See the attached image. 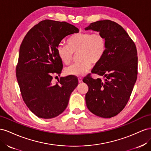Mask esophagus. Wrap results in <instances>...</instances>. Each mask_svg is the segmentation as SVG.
I'll use <instances>...</instances> for the list:
<instances>
[{
  "label": "esophagus",
  "instance_id": "esophagus-1",
  "mask_svg": "<svg viewBox=\"0 0 151 151\" xmlns=\"http://www.w3.org/2000/svg\"><path fill=\"white\" fill-rule=\"evenodd\" d=\"M78 82L79 83H81V81H82V78H81V77H79V78H78Z\"/></svg>",
  "mask_w": 151,
  "mask_h": 151
}]
</instances>
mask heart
Instances as JSON below:
<instances>
[{"mask_svg":"<svg viewBox=\"0 0 151 151\" xmlns=\"http://www.w3.org/2000/svg\"><path fill=\"white\" fill-rule=\"evenodd\" d=\"M67 45L59 44L57 53L59 59L68 65L77 53L78 62L68 67L65 72L68 75L81 76L91 67L101 61L106 49V40L101 32H84L73 34L67 39Z\"/></svg>","mask_w":151,"mask_h":151,"instance_id":"heart-1","label":"heart"}]
</instances>
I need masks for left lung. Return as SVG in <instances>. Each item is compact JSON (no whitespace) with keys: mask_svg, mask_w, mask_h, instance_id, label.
Returning a JSON list of instances; mask_svg holds the SVG:
<instances>
[{"mask_svg":"<svg viewBox=\"0 0 151 151\" xmlns=\"http://www.w3.org/2000/svg\"><path fill=\"white\" fill-rule=\"evenodd\" d=\"M85 29L101 32L106 40L105 53L92 70L104 80L90 76L83 80L88 87L86 104L93 114L110 118L124 108L130 97L137 78V48L125 30L114 21H98Z\"/></svg>","mask_w":151,"mask_h":151,"instance_id":"obj_1","label":"left lung"}]
</instances>
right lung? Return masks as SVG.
<instances>
[{
  "label": "right lung",
  "mask_w": 151,
  "mask_h": 151,
  "mask_svg": "<svg viewBox=\"0 0 151 151\" xmlns=\"http://www.w3.org/2000/svg\"><path fill=\"white\" fill-rule=\"evenodd\" d=\"M78 32L65 21L45 19L30 29L21 43L17 80L26 105L38 118L50 119L61 114L78 85V79L71 75L62 77L55 84L52 80L63 69L58 45L65 37Z\"/></svg>",
  "instance_id": "obj_1"
}]
</instances>
